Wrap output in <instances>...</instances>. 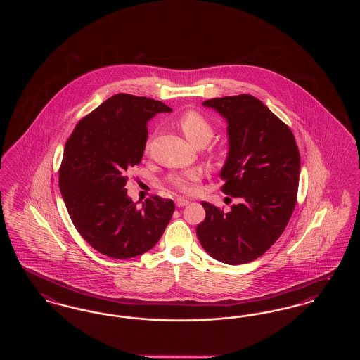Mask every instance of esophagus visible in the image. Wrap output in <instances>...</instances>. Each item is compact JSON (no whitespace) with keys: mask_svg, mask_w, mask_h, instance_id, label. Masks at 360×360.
Returning <instances> with one entry per match:
<instances>
[{"mask_svg":"<svg viewBox=\"0 0 360 360\" xmlns=\"http://www.w3.org/2000/svg\"><path fill=\"white\" fill-rule=\"evenodd\" d=\"M175 204H176L178 207H182V206L188 205V200H185V198H181V197H179V198L175 200Z\"/></svg>","mask_w":360,"mask_h":360,"instance_id":"34e87169","label":"esophagus"}]
</instances>
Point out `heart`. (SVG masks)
Instances as JSON below:
<instances>
[{
	"label": "heart",
	"instance_id": "obj_1",
	"mask_svg": "<svg viewBox=\"0 0 360 360\" xmlns=\"http://www.w3.org/2000/svg\"><path fill=\"white\" fill-rule=\"evenodd\" d=\"M178 125L185 134V136L188 137V140L197 147L205 146L214 136V128L212 122L207 120L202 113L197 110H186L185 113H182L178 119ZM147 151H148V146H147ZM200 179H201V172L193 169V170L172 174L167 178V182L178 191L191 194L194 193Z\"/></svg>",
	"mask_w": 360,
	"mask_h": 360
}]
</instances>
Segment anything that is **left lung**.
Here are the masks:
<instances>
[{
    "label": "left lung",
    "instance_id": "1",
    "mask_svg": "<svg viewBox=\"0 0 360 360\" xmlns=\"http://www.w3.org/2000/svg\"><path fill=\"white\" fill-rule=\"evenodd\" d=\"M228 121L229 155L221 191L239 200L228 213L202 202L197 236L226 264L262 257L283 233L297 204L301 158L289 125L250 94L204 101ZM231 200V198H229Z\"/></svg>",
    "mask_w": 360,
    "mask_h": 360
}]
</instances>
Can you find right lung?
Listing matches in <instances>:
<instances>
[{
	"instance_id": "1",
	"label": "right lung",
	"mask_w": 360,
	"mask_h": 360,
	"mask_svg": "<svg viewBox=\"0 0 360 360\" xmlns=\"http://www.w3.org/2000/svg\"><path fill=\"white\" fill-rule=\"evenodd\" d=\"M172 108L153 98L115 94L78 121L59 167V188L79 235L113 259L151 250L172 220V200L151 195L139 209L127 195L128 172L140 163L147 122Z\"/></svg>"
}]
</instances>
